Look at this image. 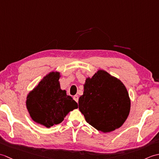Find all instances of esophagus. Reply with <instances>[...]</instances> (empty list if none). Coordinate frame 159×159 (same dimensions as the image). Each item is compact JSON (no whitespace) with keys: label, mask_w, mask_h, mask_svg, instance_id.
<instances>
[{"label":"esophagus","mask_w":159,"mask_h":159,"mask_svg":"<svg viewBox=\"0 0 159 159\" xmlns=\"http://www.w3.org/2000/svg\"><path fill=\"white\" fill-rule=\"evenodd\" d=\"M73 98H74V100L76 101V102H78V101H79V96H78L77 95H75V96H74Z\"/></svg>","instance_id":"34e87169"}]
</instances>
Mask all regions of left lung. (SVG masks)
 <instances>
[{"mask_svg": "<svg viewBox=\"0 0 159 159\" xmlns=\"http://www.w3.org/2000/svg\"><path fill=\"white\" fill-rule=\"evenodd\" d=\"M79 109L91 126L109 133L121 127L126 120L130 100L120 80L99 70L92 78L86 79Z\"/></svg>", "mask_w": 159, "mask_h": 159, "instance_id": "left-lung-1", "label": "left lung"}]
</instances>
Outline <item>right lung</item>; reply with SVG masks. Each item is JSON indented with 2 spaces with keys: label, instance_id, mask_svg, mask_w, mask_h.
Listing matches in <instances>:
<instances>
[{
  "label": "right lung",
  "instance_id": "1",
  "mask_svg": "<svg viewBox=\"0 0 159 159\" xmlns=\"http://www.w3.org/2000/svg\"><path fill=\"white\" fill-rule=\"evenodd\" d=\"M60 73L47 74L26 97V108L32 120L46 128L62 122L70 111L78 108L72 98L61 89Z\"/></svg>",
  "mask_w": 159,
  "mask_h": 159
}]
</instances>
